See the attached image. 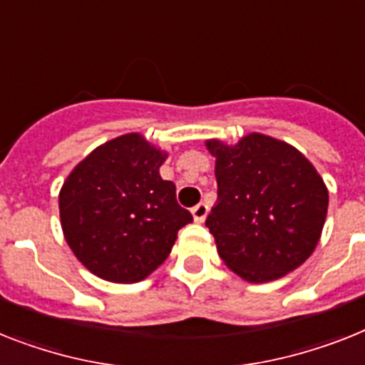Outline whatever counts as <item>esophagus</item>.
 I'll return each mask as SVG.
<instances>
[{
    "instance_id": "esophagus-1",
    "label": "esophagus",
    "mask_w": 365,
    "mask_h": 365,
    "mask_svg": "<svg viewBox=\"0 0 365 365\" xmlns=\"http://www.w3.org/2000/svg\"><path fill=\"white\" fill-rule=\"evenodd\" d=\"M207 212H209V207L205 203H197L194 209H192V216H194V220L197 224H203L205 218H207Z\"/></svg>"
}]
</instances>
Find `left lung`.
<instances>
[{
  "mask_svg": "<svg viewBox=\"0 0 365 365\" xmlns=\"http://www.w3.org/2000/svg\"><path fill=\"white\" fill-rule=\"evenodd\" d=\"M216 158L218 203L207 227L227 269L250 284L293 272L313 254L328 188L312 162L285 141L252 132L235 145L207 140Z\"/></svg>",
  "mask_w": 365,
  "mask_h": 365,
  "instance_id": "left-lung-1",
  "label": "left lung"
}]
</instances>
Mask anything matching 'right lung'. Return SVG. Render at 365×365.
<instances>
[{
	"label": "right lung",
	"mask_w": 365,
	"mask_h": 365,
	"mask_svg": "<svg viewBox=\"0 0 365 365\" xmlns=\"http://www.w3.org/2000/svg\"><path fill=\"white\" fill-rule=\"evenodd\" d=\"M168 153L132 132L102 143L68 173L59 218L68 248L98 278L135 284L164 263L192 215L160 177Z\"/></svg>",
	"instance_id": "right-lung-1"
}]
</instances>
